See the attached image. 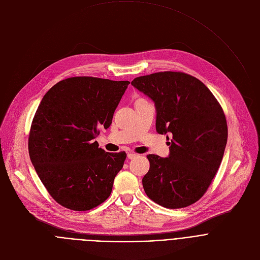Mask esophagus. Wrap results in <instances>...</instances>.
<instances>
[{
  "mask_svg": "<svg viewBox=\"0 0 260 260\" xmlns=\"http://www.w3.org/2000/svg\"><path fill=\"white\" fill-rule=\"evenodd\" d=\"M138 155L137 154H135V153H128L127 154V157H128V159H130V160H132V159H134V158H136Z\"/></svg>",
  "mask_w": 260,
  "mask_h": 260,
  "instance_id": "34e87169",
  "label": "esophagus"
}]
</instances>
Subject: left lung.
Returning <instances> with one entry per match:
<instances>
[{"instance_id":"obj_1","label":"left lung","mask_w":260,"mask_h":260,"mask_svg":"<svg viewBox=\"0 0 260 260\" xmlns=\"http://www.w3.org/2000/svg\"><path fill=\"white\" fill-rule=\"evenodd\" d=\"M131 84L154 101L157 132L172 135L167 158L147 156L143 189L164 208H186L206 193L221 164L227 142L222 107L203 82L183 72L153 73Z\"/></svg>"}]
</instances>
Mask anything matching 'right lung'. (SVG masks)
I'll use <instances>...</instances> for the list:
<instances>
[{
    "instance_id": "add662e5",
    "label": "right lung",
    "mask_w": 260,
    "mask_h": 260,
    "mask_svg": "<svg viewBox=\"0 0 260 260\" xmlns=\"http://www.w3.org/2000/svg\"><path fill=\"white\" fill-rule=\"evenodd\" d=\"M130 82L80 76L61 80L42 98L28 136V154L51 197L73 211L105 201L126 153L94 141L107 129Z\"/></svg>"
}]
</instances>
